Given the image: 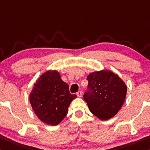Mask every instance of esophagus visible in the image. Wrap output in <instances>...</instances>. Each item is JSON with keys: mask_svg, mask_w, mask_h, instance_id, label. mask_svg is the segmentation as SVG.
<instances>
[{"mask_svg": "<svg viewBox=\"0 0 150 150\" xmlns=\"http://www.w3.org/2000/svg\"><path fill=\"white\" fill-rule=\"evenodd\" d=\"M82 94H83V92L81 91H79L77 93V96L78 97H81Z\"/></svg>", "mask_w": 150, "mask_h": 150, "instance_id": "obj_1", "label": "esophagus"}]
</instances>
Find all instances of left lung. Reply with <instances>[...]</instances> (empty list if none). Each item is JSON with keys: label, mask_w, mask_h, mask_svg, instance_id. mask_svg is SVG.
Segmentation results:
<instances>
[{"label": "left lung", "mask_w": 150, "mask_h": 150, "mask_svg": "<svg viewBox=\"0 0 150 150\" xmlns=\"http://www.w3.org/2000/svg\"><path fill=\"white\" fill-rule=\"evenodd\" d=\"M88 91L83 96L91 112L101 120L115 116L122 108L127 93V86L111 71L101 70L87 76Z\"/></svg>", "instance_id": "8db88e82"}]
</instances>
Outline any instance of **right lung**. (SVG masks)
I'll return each mask as SVG.
<instances>
[{
    "mask_svg": "<svg viewBox=\"0 0 150 150\" xmlns=\"http://www.w3.org/2000/svg\"><path fill=\"white\" fill-rule=\"evenodd\" d=\"M76 95L71 94L69 85L56 70H49L38 78L29 95L32 108L40 120L50 125L60 123Z\"/></svg>",
    "mask_w": 150,
    "mask_h": 150,
    "instance_id": "right-lung-1",
    "label": "right lung"
}]
</instances>
